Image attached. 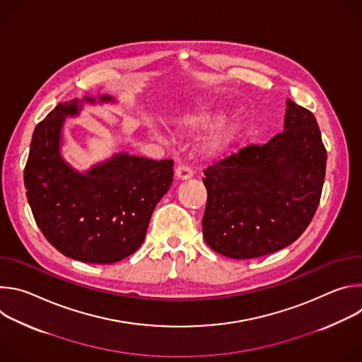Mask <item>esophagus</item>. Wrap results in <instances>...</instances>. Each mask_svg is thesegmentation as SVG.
I'll list each match as a JSON object with an SVG mask.
<instances>
[{"label": "esophagus", "instance_id": "1", "mask_svg": "<svg viewBox=\"0 0 362 362\" xmlns=\"http://www.w3.org/2000/svg\"><path fill=\"white\" fill-rule=\"evenodd\" d=\"M175 175L179 180H187L193 176V170L189 168V166H185V165H180L176 168L175 170Z\"/></svg>", "mask_w": 362, "mask_h": 362}]
</instances>
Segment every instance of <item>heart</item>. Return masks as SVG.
<instances>
[{
  "instance_id": "b5f03b06",
  "label": "heart",
  "mask_w": 362,
  "mask_h": 362,
  "mask_svg": "<svg viewBox=\"0 0 362 362\" xmlns=\"http://www.w3.org/2000/svg\"><path fill=\"white\" fill-rule=\"evenodd\" d=\"M223 120V116L219 112L214 110H202L190 117L186 119L185 126L189 130H209L221 124ZM238 136V127L236 126H228L218 132L208 143L204 146V150L209 154H219L229 148V146L235 141Z\"/></svg>"
}]
</instances>
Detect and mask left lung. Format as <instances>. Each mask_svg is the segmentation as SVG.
I'll return each mask as SVG.
<instances>
[{"instance_id":"left-lung-1","label":"left lung","mask_w":362,"mask_h":362,"mask_svg":"<svg viewBox=\"0 0 362 362\" xmlns=\"http://www.w3.org/2000/svg\"><path fill=\"white\" fill-rule=\"evenodd\" d=\"M285 130L204 169L203 238L215 252L250 259L295 242L321 200L327 148L315 116L286 101Z\"/></svg>"}]
</instances>
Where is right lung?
<instances>
[{"mask_svg": "<svg viewBox=\"0 0 362 362\" xmlns=\"http://www.w3.org/2000/svg\"><path fill=\"white\" fill-rule=\"evenodd\" d=\"M77 112L76 100L60 103L35 126L24 169L27 199L37 226L64 256L115 264L141 246L154 208L172 186L175 162L119 154L87 175L74 172L60 156V130Z\"/></svg>", "mask_w": 362, "mask_h": 362, "instance_id": "right-lung-1", "label": "right lung"}]
</instances>
